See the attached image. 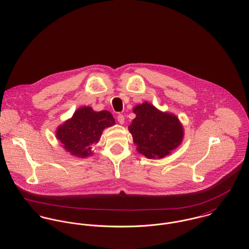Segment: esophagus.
<instances>
[{
	"instance_id": "esophagus-1",
	"label": "esophagus",
	"mask_w": 249,
	"mask_h": 249,
	"mask_svg": "<svg viewBox=\"0 0 249 249\" xmlns=\"http://www.w3.org/2000/svg\"><path fill=\"white\" fill-rule=\"evenodd\" d=\"M117 120H118L119 124H123L124 123V116L123 114H119V115L117 116Z\"/></svg>"
}]
</instances>
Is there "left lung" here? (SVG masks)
Returning <instances> with one entry per match:
<instances>
[{"mask_svg":"<svg viewBox=\"0 0 249 249\" xmlns=\"http://www.w3.org/2000/svg\"><path fill=\"white\" fill-rule=\"evenodd\" d=\"M136 118L128 126L137 150L147 158H162L180 144L183 129L178 118L149 104L133 109Z\"/></svg>","mask_w":249,"mask_h":249,"instance_id":"8db88e82","label":"left lung"}]
</instances>
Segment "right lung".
I'll use <instances>...</instances> for the list:
<instances>
[{
    "instance_id": "1",
    "label": "right lung",
    "mask_w": 249,
    "mask_h": 249,
    "mask_svg": "<svg viewBox=\"0 0 249 249\" xmlns=\"http://www.w3.org/2000/svg\"><path fill=\"white\" fill-rule=\"evenodd\" d=\"M114 124L113 116L107 110L95 112L90 107H81L58 127L56 137L72 155L87 157L92 143L99 142L103 130Z\"/></svg>"
}]
</instances>
